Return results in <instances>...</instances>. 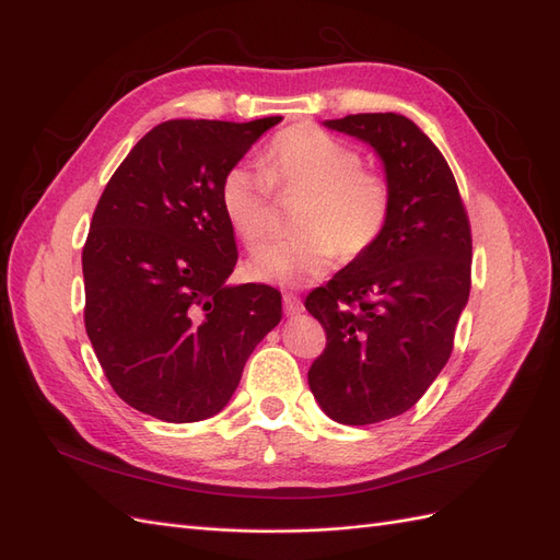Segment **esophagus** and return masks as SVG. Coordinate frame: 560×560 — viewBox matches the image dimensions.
I'll list each match as a JSON object with an SVG mask.
<instances>
[{
	"mask_svg": "<svg viewBox=\"0 0 560 560\" xmlns=\"http://www.w3.org/2000/svg\"><path fill=\"white\" fill-rule=\"evenodd\" d=\"M282 303H284V315H299L303 311V303L296 294H284Z\"/></svg>",
	"mask_w": 560,
	"mask_h": 560,
	"instance_id": "34e87169",
	"label": "esophagus"
}]
</instances>
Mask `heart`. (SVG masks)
Wrapping results in <instances>:
<instances>
[{
  "mask_svg": "<svg viewBox=\"0 0 560 560\" xmlns=\"http://www.w3.org/2000/svg\"><path fill=\"white\" fill-rule=\"evenodd\" d=\"M270 189L301 198L292 243L264 249L249 264L259 282L303 287L325 278L336 254L354 261L374 247L389 219V186L366 171L362 154L313 124L278 132L257 165L238 163L219 186L231 231L252 252L264 247L270 226Z\"/></svg>",
  "mask_w": 560,
  "mask_h": 560,
  "instance_id": "1",
  "label": "heart"
}]
</instances>
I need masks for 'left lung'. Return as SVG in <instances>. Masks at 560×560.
<instances>
[{
	"instance_id": "left-lung-1",
	"label": "left lung",
	"mask_w": 560,
	"mask_h": 560,
	"mask_svg": "<svg viewBox=\"0 0 560 560\" xmlns=\"http://www.w3.org/2000/svg\"><path fill=\"white\" fill-rule=\"evenodd\" d=\"M374 147L389 186L381 241L306 299L327 331L308 371L317 404L343 425L401 416L442 374L471 287V231L442 151L401 114L325 121Z\"/></svg>"
}]
</instances>
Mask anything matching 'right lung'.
<instances>
[{
    "instance_id": "right-lung-1",
    "label": "right lung",
    "mask_w": 560,
    "mask_h": 560,
    "mask_svg": "<svg viewBox=\"0 0 560 560\" xmlns=\"http://www.w3.org/2000/svg\"><path fill=\"white\" fill-rule=\"evenodd\" d=\"M282 121L173 118L130 149L83 245V322L114 393L165 422L219 413L282 317L268 284H226L238 261L219 202L229 167Z\"/></svg>"
}]
</instances>
